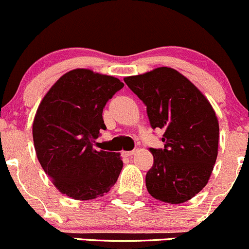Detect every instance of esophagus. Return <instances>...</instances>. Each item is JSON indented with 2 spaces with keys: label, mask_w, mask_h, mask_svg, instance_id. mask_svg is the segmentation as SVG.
<instances>
[{
  "label": "esophagus",
  "mask_w": 249,
  "mask_h": 249,
  "mask_svg": "<svg viewBox=\"0 0 249 249\" xmlns=\"http://www.w3.org/2000/svg\"><path fill=\"white\" fill-rule=\"evenodd\" d=\"M136 150H130V151H123V155L124 156H132L135 155Z\"/></svg>",
  "instance_id": "1"
}]
</instances>
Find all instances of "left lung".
<instances>
[{"mask_svg": "<svg viewBox=\"0 0 249 249\" xmlns=\"http://www.w3.org/2000/svg\"><path fill=\"white\" fill-rule=\"evenodd\" d=\"M124 81L146 106L151 127L164 131L163 149H150L154 164L145 175L146 190L164 203L190 200L208 184L218 153L219 126L213 106L172 68Z\"/></svg>", "mask_w": 249, "mask_h": 249, "instance_id": "obj_1", "label": "left lung"}]
</instances>
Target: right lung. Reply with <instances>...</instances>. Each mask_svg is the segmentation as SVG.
<instances>
[{
    "mask_svg": "<svg viewBox=\"0 0 249 249\" xmlns=\"http://www.w3.org/2000/svg\"><path fill=\"white\" fill-rule=\"evenodd\" d=\"M124 87L89 69L67 72L50 88L33 120V142L44 172L63 195L77 200L101 197L116 184L120 154L95 150L105 105Z\"/></svg>",
    "mask_w": 249,
    "mask_h": 249,
    "instance_id": "add662e5",
    "label": "right lung"
}]
</instances>
